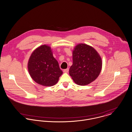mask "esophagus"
I'll list each match as a JSON object with an SVG mask.
<instances>
[{"instance_id":"34e87169","label":"esophagus","mask_w":132,"mask_h":132,"mask_svg":"<svg viewBox=\"0 0 132 132\" xmlns=\"http://www.w3.org/2000/svg\"><path fill=\"white\" fill-rule=\"evenodd\" d=\"M68 71H69V68H67V69H66L63 70V72H64V73H67V72H68Z\"/></svg>"}]
</instances>
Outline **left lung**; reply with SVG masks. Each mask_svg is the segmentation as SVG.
Masks as SVG:
<instances>
[{"mask_svg": "<svg viewBox=\"0 0 132 132\" xmlns=\"http://www.w3.org/2000/svg\"><path fill=\"white\" fill-rule=\"evenodd\" d=\"M72 58L69 74L76 84L81 86L89 84L99 76L102 58L93 47L85 44H78L73 51Z\"/></svg>", "mask_w": 132, "mask_h": 132, "instance_id": "8db88e82", "label": "left lung"}]
</instances>
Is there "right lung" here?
<instances>
[{
    "instance_id": "add662e5",
    "label": "right lung",
    "mask_w": 132,
    "mask_h": 132,
    "mask_svg": "<svg viewBox=\"0 0 132 132\" xmlns=\"http://www.w3.org/2000/svg\"><path fill=\"white\" fill-rule=\"evenodd\" d=\"M28 69L31 78L45 86L56 84L63 74L58 61L53 57L51 47L46 45H42L32 53Z\"/></svg>"
}]
</instances>
